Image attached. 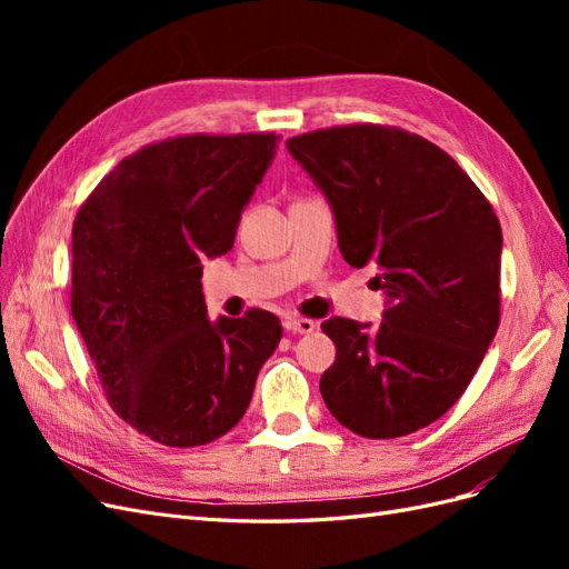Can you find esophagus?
<instances>
[{
	"label": "esophagus",
	"mask_w": 569,
	"mask_h": 569,
	"mask_svg": "<svg viewBox=\"0 0 569 569\" xmlns=\"http://www.w3.org/2000/svg\"><path fill=\"white\" fill-rule=\"evenodd\" d=\"M316 327L318 325L308 318H287L284 320V330L297 332V335H311V332H316Z\"/></svg>",
	"instance_id": "1"
}]
</instances>
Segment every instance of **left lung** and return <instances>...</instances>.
I'll use <instances>...</instances> for the list:
<instances>
[{
	"instance_id": "1",
	"label": "left lung",
	"mask_w": 569,
	"mask_h": 569,
	"mask_svg": "<svg viewBox=\"0 0 569 569\" xmlns=\"http://www.w3.org/2000/svg\"><path fill=\"white\" fill-rule=\"evenodd\" d=\"M287 149L330 203L343 261L377 268L382 322L330 318L320 377L332 416L368 439L432 425L498 330L503 234L491 203L425 137L385 126L299 134Z\"/></svg>"
}]
</instances>
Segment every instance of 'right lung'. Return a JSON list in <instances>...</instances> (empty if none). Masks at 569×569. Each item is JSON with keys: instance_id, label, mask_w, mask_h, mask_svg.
Instances as JSON below:
<instances>
[{"instance_id": "1", "label": "right lung", "mask_w": 569, "mask_h": 569, "mask_svg": "<svg viewBox=\"0 0 569 569\" xmlns=\"http://www.w3.org/2000/svg\"><path fill=\"white\" fill-rule=\"evenodd\" d=\"M280 134H184L130 153L73 222L71 311L113 410L192 449L228 435L278 349L268 311L209 320L206 258L228 253Z\"/></svg>"}]
</instances>
